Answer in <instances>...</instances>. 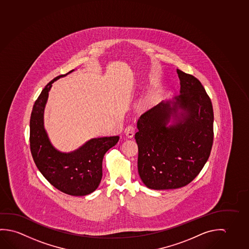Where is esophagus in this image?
Wrapping results in <instances>:
<instances>
[{
  "mask_svg": "<svg viewBox=\"0 0 249 249\" xmlns=\"http://www.w3.org/2000/svg\"><path fill=\"white\" fill-rule=\"evenodd\" d=\"M124 133L126 135L127 137L129 138H133L135 134V127L132 124H130L125 128L124 130Z\"/></svg>",
  "mask_w": 249,
  "mask_h": 249,
  "instance_id": "esophagus-1",
  "label": "esophagus"
}]
</instances>
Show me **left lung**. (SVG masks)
<instances>
[{
    "label": "left lung",
    "mask_w": 249,
    "mask_h": 249,
    "mask_svg": "<svg viewBox=\"0 0 249 249\" xmlns=\"http://www.w3.org/2000/svg\"><path fill=\"white\" fill-rule=\"evenodd\" d=\"M177 71L181 94L141 115L135 134L138 174L152 190L178 189L192 182L205 165L213 145L211 99L196 77ZM171 116L175 121L169 125Z\"/></svg>",
    "instance_id": "8db88e82"
}]
</instances>
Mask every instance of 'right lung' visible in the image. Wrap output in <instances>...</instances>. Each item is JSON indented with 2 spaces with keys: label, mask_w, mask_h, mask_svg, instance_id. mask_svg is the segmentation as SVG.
Here are the masks:
<instances>
[{
  "label": "right lung",
  "mask_w": 249,
  "mask_h": 249,
  "mask_svg": "<svg viewBox=\"0 0 249 249\" xmlns=\"http://www.w3.org/2000/svg\"><path fill=\"white\" fill-rule=\"evenodd\" d=\"M67 74L51 80L36 99L30 117L29 142L32 157L44 178L59 191L81 196L92 193L99 187L104 156L116 145L119 137L93 138L71 153H62L52 145L44 128V108L52 84Z\"/></svg>",
  "instance_id": "1"
}]
</instances>
